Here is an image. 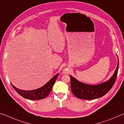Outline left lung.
Masks as SVG:
<instances>
[{"instance_id": "obj_1", "label": "left lung", "mask_w": 124, "mask_h": 124, "mask_svg": "<svg viewBox=\"0 0 124 124\" xmlns=\"http://www.w3.org/2000/svg\"><path fill=\"white\" fill-rule=\"evenodd\" d=\"M118 68L119 61L116 70L112 78L107 81L97 85L84 84L72 76L69 75L72 93L76 97L84 100H93L102 97L110 91L114 85L117 77Z\"/></svg>"}]
</instances>
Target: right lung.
<instances>
[{
    "mask_svg": "<svg viewBox=\"0 0 124 124\" xmlns=\"http://www.w3.org/2000/svg\"><path fill=\"white\" fill-rule=\"evenodd\" d=\"M58 75V74H56L43 86L36 89L32 90V91H24V90L19 89L15 87L13 85H12L13 88L15 89V91L20 95L23 96V98L29 100H40L46 98V96H48L51 91L54 84H55V81Z\"/></svg>",
    "mask_w": 124,
    "mask_h": 124,
    "instance_id": "add662e5",
    "label": "right lung"
}]
</instances>
